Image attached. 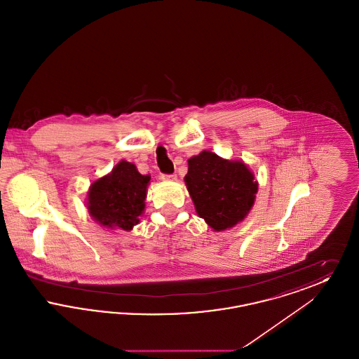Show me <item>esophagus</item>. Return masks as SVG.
<instances>
[{
  "label": "esophagus",
  "instance_id": "obj_1",
  "mask_svg": "<svg viewBox=\"0 0 359 359\" xmlns=\"http://www.w3.org/2000/svg\"><path fill=\"white\" fill-rule=\"evenodd\" d=\"M161 180H164V182H176L177 176H176V173H173V175H161Z\"/></svg>",
  "mask_w": 359,
  "mask_h": 359
}]
</instances>
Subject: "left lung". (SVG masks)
<instances>
[{
	"instance_id": "obj_1",
	"label": "left lung",
	"mask_w": 359,
	"mask_h": 359,
	"mask_svg": "<svg viewBox=\"0 0 359 359\" xmlns=\"http://www.w3.org/2000/svg\"><path fill=\"white\" fill-rule=\"evenodd\" d=\"M196 214L214 231L242 222L256 201L258 182L242 160H227L211 151L188 158L184 177Z\"/></svg>"
}]
</instances>
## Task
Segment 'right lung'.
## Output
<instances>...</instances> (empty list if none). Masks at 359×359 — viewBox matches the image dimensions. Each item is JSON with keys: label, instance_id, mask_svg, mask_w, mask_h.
<instances>
[{"label": "right lung", "instance_id": "add662e5", "mask_svg": "<svg viewBox=\"0 0 359 359\" xmlns=\"http://www.w3.org/2000/svg\"><path fill=\"white\" fill-rule=\"evenodd\" d=\"M149 182V175H141L133 163L121 160L88 188L86 207L90 217L110 230H133L144 214Z\"/></svg>", "mask_w": 359, "mask_h": 359}]
</instances>
